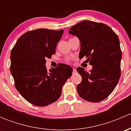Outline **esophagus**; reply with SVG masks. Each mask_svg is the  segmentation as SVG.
I'll return each mask as SVG.
<instances>
[{
    "label": "esophagus",
    "instance_id": "obj_1",
    "mask_svg": "<svg viewBox=\"0 0 131 131\" xmlns=\"http://www.w3.org/2000/svg\"><path fill=\"white\" fill-rule=\"evenodd\" d=\"M77 72V70H76V69H75V68H73V73H75Z\"/></svg>",
    "mask_w": 131,
    "mask_h": 131
}]
</instances>
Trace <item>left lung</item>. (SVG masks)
<instances>
[{
  "instance_id": "left-lung-1",
  "label": "left lung",
  "mask_w": 131,
  "mask_h": 131,
  "mask_svg": "<svg viewBox=\"0 0 131 131\" xmlns=\"http://www.w3.org/2000/svg\"><path fill=\"white\" fill-rule=\"evenodd\" d=\"M68 33L80 40L79 57L85 56L92 66L90 72L77 68L82 79L77 87L78 94L88 101L100 102L113 92L121 77L119 39L108 25L89 20L73 25Z\"/></svg>"
}]
</instances>
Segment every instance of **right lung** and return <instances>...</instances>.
Wrapping results in <instances>:
<instances>
[{
  "mask_svg": "<svg viewBox=\"0 0 131 131\" xmlns=\"http://www.w3.org/2000/svg\"><path fill=\"white\" fill-rule=\"evenodd\" d=\"M64 30L39 28L23 34L10 53V73L15 87L32 105L44 106L55 102L62 88L72 75L67 64L47 70L46 58H51Z\"/></svg>",
  "mask_w": 131,
  "mask_h": 131,
  "instance_id": "obj_1",
  "label": "right lung"
}]
</instances>
